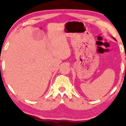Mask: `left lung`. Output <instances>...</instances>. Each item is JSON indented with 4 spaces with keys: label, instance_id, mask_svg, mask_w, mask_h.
Returning a JSON list of instances; mask_svg holds the SVG:
<instances>
[{
    "label": "left lung",
    "instance_id": "obj_1",
    "mask_svg": "<svg viewBox=\"0 0 126 126\" xmlns=\"http://www.w3.org/2000/svg\"><path fill=\"white\" fill-rule=\"evenodd\" d=\"M112 38H113V39H114V40H116V39H115V38H113V37H112Z\"/></svg>",
    "mask_w": 126,
    "mask_h": 126
}]
</instances>
